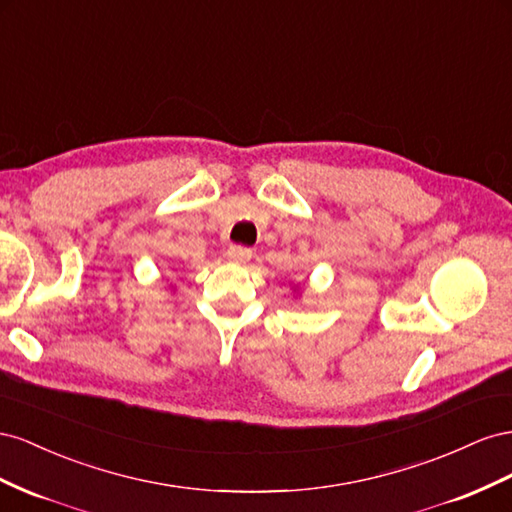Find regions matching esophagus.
I'll return each instance as SVG.
<instances>
[{
  "label": "esophagus",
  "mask_w": 512,
  "mask_h": 512,
  "mask_svg": "<svg viewBox=\"0 0 512 512\" xmlns=\"http://www.w3.org/2000/svg\"><path fill=\"white\" fill-rule=\"evenodd\" d=\"M251 257H253V251L246 246H229L227 248V259L231 261V264H246Z\"/></svg>",
  "instance_id": "1"
}]
</instances>
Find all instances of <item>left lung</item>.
<instances>
[{
  "instance_id": "obj_1",
  "label": "left lung",
  "mask_w": 512,
  "mask_h": 512,
  "mask_svg": "<svg viewBox=\"0 0 512 512\" xmlns=\"http://www.w3.org/2000/svg\"><path fill=\"white\" fill-rule=\"evenodd\" d=\"M294 291H298V289H296V285H294Z\"/></svg>"
}]
</instances>
